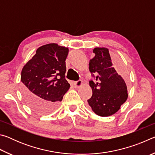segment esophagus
Masks as SVG:
<instances>
[{
	"mask_svg": "<svg viewBox=\"0 0 155 155\" xmlns=\"http://www.w3.org/2000/svg\"><path fill=\"white\" fill-rule=\"evenodd\" d=\"M82 84H83L82 81H81V80H78V81H76V82L74 83V85L75 87L78 88L79 87H81V85H82Z\"/></svg>",
	"mask_w": 155,
	"mask_h": 155,
	"instance_id": "obj_1",
	"label": "esophagus"
}]
</instances>
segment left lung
I'll return each mask as SVG.
<instances>
[{"label":"left lung","mask_w":155,"mask_h":155,"mask_svg":"<svg viewBox=\"0 0 155 155\" xmlns=\"http://www.w3.org/2000/svg\"><path fill=\"white\" fill-rule=\"evenodd\" d=\"M93 52L95 56L90 60L89 69L95 81L89 82L92 90L87 101L89 107L100 116H110L127 100V86L113 67L108 48L97 47Z\"/></svg>","instance_id":"1"}]
</instances>
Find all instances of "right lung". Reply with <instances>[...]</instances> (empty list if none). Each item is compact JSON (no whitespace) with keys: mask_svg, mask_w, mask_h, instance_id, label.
Listing matches in <instances>:
<instances>
[{"mask_svg":"<svg viewBox=\"0 0 155 155\" xmlns=\"http://www.w3.org/2000/svg\"><path fill=\"white\" fill-rule=\"evenodd\" d=\"M69 50L52 43L40 46L21 72L26 103L40 114L55 111L70 87L65 78Z\"/></svg>","mask_w":155,"mask_h":155,"instance_id":"obj_1","label":"right lung"}]
</instances>
